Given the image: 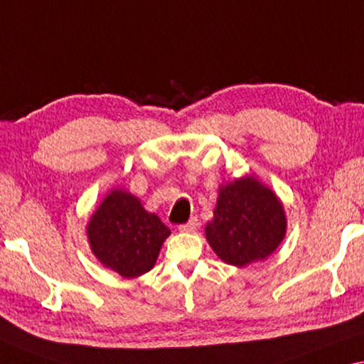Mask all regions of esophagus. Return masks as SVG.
I'll return each instance as SVG.
<instances>
[{
	"label": "esophagus",
	"instance_id": "1",
	"mask_svg": "<svg viewBox=\"0 0 364 364\" xmlns=\"http://www.w3.org/2000/svg\"><path fill=\"white\" fill-rule=\"evenodd\" d=\"M197 228H198L197 216H192V218H190V220L186 223V225L178 226V231H181V232H193Z\"/></svg>",
	"mask_w": 364,
	"mask_h": 364
}]
</instances>
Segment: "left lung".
Segmentation results:
<instances>
[{"label": "left lung", "instance_id": "obj_1", "mask_svg": "<svg viewBox=\"0 0 364 364\" xmlns=\"http://www.w3.org/2000/svg\"><path fill=\"white\" fill-rule=\"evenodd\" d=\"M284 234L287 216L282 201L254 176L220 187L205 236L223 262L245 267L264 260L275 252Z\"/></svg>", "mask_w": 364, "mask_h": 364}]
</instances>
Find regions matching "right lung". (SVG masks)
I'll use <instances>...</instances> for the list:
<instances>
[{
    "label": "right lung",
    "instance_id": "add662e5",
    "mask_svg": "<svg viewBox=\"0 0 364 364\" xmlns=\"http://www.w3.org/2000/svg\"><path fill=\"white\" fill-rule=\"evenodd\" d=\"M87 239L100 264L124 278L149 272L171 234L158 215L125 190H112L87 223Z\"/></svg>",
    "mask_w": 364,
    "mask_h": 364
}]
</instances>
